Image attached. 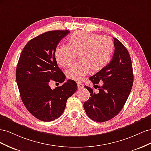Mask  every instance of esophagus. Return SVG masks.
<instances>
[{"instance_id": "34e87169", "label": "esophagus", "mask_w": 151, "mask_h": 151, "mask_svg": "<svg viewBox=\"0 0 151 151\" xmlns=\"http://www.w3.org/2000/svg\"><path fill=\"white\" fill-rule=\"evenodd\" d=\"M77 86H78V88H79V89H81V88H84L83 84V83H77Z\"/></svg>"}]
</instances>
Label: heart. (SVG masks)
I'll list each match as a JSON object with an SVG mask.
<instances>
[{
    "instance_id": "obj_1",
    "label": "heart",
    "mask_w": 151,
    "mask_h": 151,
    "mask_svg": "<svg viewBox=\"0 0 151 151\" xmlns=\"http://www.w3.org/2000/svg\"><path fill=\"white\" fill-rule=\"evenodd\" d=\"M114 50L112 40L86 31H75L67 40V46H60L55 50L57 62L63 67H68L78 55L80 61L66 71L68 79L80 82L89 70H101L110 60Z\"/></svg>"
}]
</instances>
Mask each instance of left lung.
Here are the masks:
<instances>
[{
  "label": "left lung",
  "instance_id": "obj_1",
  "mask_svg": "<svg viewBox=\"0 0 151 151\" xmlns=\"http://www.w3.org/2000/svg\"><path fill=\"white\" fill-rule=\"evenodd\" d=\"M114 39L115 52L111 62L101 70L89 77L99 91L85 86L91 93L84 102L85 111L91 120L104 122L111 120L120 112L126 103L134 83L132 60L129 52L119 40ZM101 81L104 84H97Z\"/></svg>",
  "mask_w": 151,
  "mask_h": 151
}]
</instances>
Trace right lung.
<instances>
[{
	"mask_svg": "<svg viewBox=\"0 0 151 151\" xmlns=\"http://www.w3.org/2000/svg\"><path fill=\"white\" fill-rule=\"evenodd\" d=\"M69 31H50L27 43L17 63L16 82L22 101L28 111L37 119L51 122L60 117L68 98L77 89L74 81L67 80L52 90V80L63 83L65 76L58 67L55 50Z\"/></svg>",
	"mask_w": 151,
	"mask_h": 151,
	"instance_id": "right-lung-1",
	"label": "right lung"
}]
</instances>
